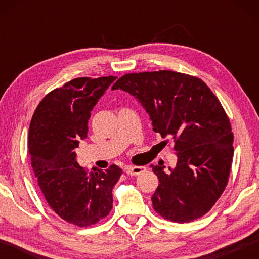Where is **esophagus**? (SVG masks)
I'll use <instances>...</instances> for the list:
<instances>
[{
    "label": "esophagus",
    "mask_w": 259,
    "mask_h": 259,
    "mask_svg": "<svg viewBox=\"0 0 259 259\" xmlns=\"http://www.w3.org/2000/svg\"><path fill=\"white\" fill-rule=\"evenodd\" d=\"M146 170L145 166H133V165H126L124 171L128 174L129 176H137V175L144 172Z\"/></svg>",
    "instance_id": "34e87169"
}]
</instances>
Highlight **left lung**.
I'll return each mask as SVG.
<instances>
[{
    "label": "left lung",
    "instance_id": "1",
    "mask_svg": "<svg viewBox=\"0 0 259 259\" xmlns=\"http://www.w3.org/2000/svg\"><path fill=\"white\" fill-rule=\"evenodd\" d=\"M112 89L133 95L153 130L175 142V168L151 164L160 182L152 196L155 211L177 223L207 213L225 190L234 152L230 120L216 96L200 78L172 71L125 74Z\"/></svg>",
    "mask_w": 259,
    "mask_h": 259
}]
</instances>
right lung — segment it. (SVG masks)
<instances>
[{
	"label": "right lung",
	"instance_id": "1",
	"mask_svg": "<svg viewBox=\"0 0 259 259\" xmlns=\"http://www.w3.org/2000/svg\"><path fill=\"white\" fill-rule=\"evenodd\" d=\"M116 76L77 77L48 94L35 109L28 131L32 168L48 204L80 227L94 225L113 207L112 190L122 169L87 172L75 148L87 138L91 111Z\"/></svg>",
	"mask_w": 259,
	"mask_h": 259
}]
</instances>
